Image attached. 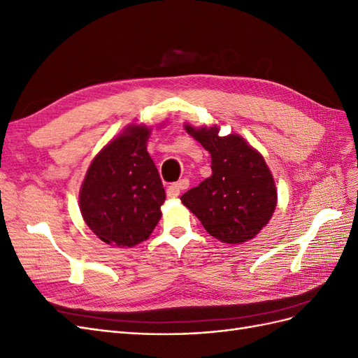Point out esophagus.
Instances as JSON below:
<instances>
[{"label":"esophagus","instance_id":"obj_1","mask_svg":"<svg viewBox=\"0 0 358 358\" xmlns=\"http://www.w3.org/2000/svg\"><path fill=\"white\" fill-rule=\"evenodd\" d=\"M188 187H189V180H188V179H180L179 182L171 183V185L167 188V196H169L170 199H175V197L179 196V194H180L183 189H187Z\"/></svg>","mask_w":358,"mask_h":358}]
</instances>
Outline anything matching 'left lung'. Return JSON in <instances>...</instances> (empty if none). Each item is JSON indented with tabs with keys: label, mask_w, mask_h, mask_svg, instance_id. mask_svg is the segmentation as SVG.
Listing matches in <instances>:
<instances>
[{
	"label": "left lung",
	"mask_w": 358,
	"mask_h": 358,
	"mask_svg": "<svg viewBox=\"0 0 358 358\" xmlns=\"http://www.w3.org/2000/svg\"><path fill=\"white\" fill-rule=\"evenodd\" d=\"M212 157V176L180 197L210 236L224 243H243L255 237L272 218L276 187L264 158L237 134L220 137V128H194Z\"/></svg>",
	"instance_id": "8db88e82"
}]
</instances>
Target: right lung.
I'll return each mask as SVG.
<instances>
[{"label":"right lung","instance_id":"1","mask_svg":"<svg viewBox=\"0 0 358 358\" xmlns=\"http://www.w3.org/2000/svg\"><path fill=\"white\" fill-rule=\"evenodd\" d=\"M149 128L129 125L103 148L86 171L80 212L103 242L131 248L146 241L166 200L158 170L146 150Z\"/></svg>","mask_w":358,"mask_h":358}]
</instances>
